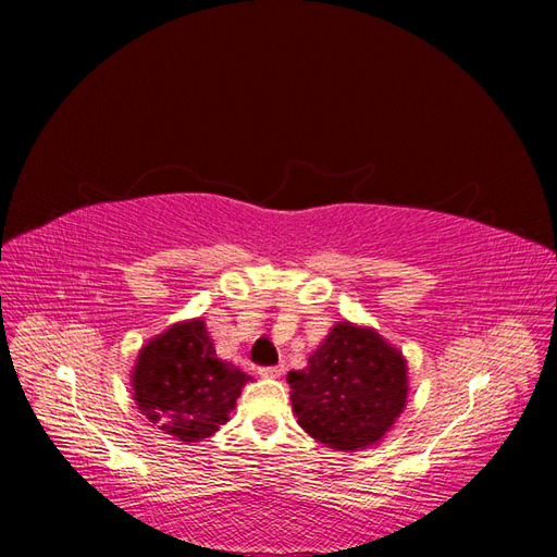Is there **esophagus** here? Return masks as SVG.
Wrapping results in <instances>:
<instances>
[{
    "label": "esophagus",
    "instance_id": "1",
    "mask_svg": "<svg viewBox=\"0 0 557 557\" xmlns=\"http://www.w3.org/2000/svg\"><path fill=\"white\" fill-rule=\"evenodd\" d=\"M258 374L264 379H278L283 374V364H274V367H260Z\"/></svg>",
    "mask_w": 557,
    "mask_h": 557
}]
</instances>
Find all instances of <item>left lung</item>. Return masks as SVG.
<instances>
[{"instance_id":"1","label":"left lung","mask_w":557,"mask_h":557,"mask_svg":"<svg viewBox=\"0 0 557 557\" xmlns=\"http://www.w3.org/2000/svg\"><path fill=\"white\" fill-rule=\"evenodd\" d=\"M401 350L356 323H336L288 374L299 428L334 450H362L383 440L407 407L409 376Z\"/></svg>"}]
</instances>
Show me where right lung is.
<instances>
[{
    "label": "right lung",
    "mask_w": 557,
    "mask_h": 557,
    "mask_svg": "<svg viewBox=\"0 0 557 557\" xmlns=\"http://www.w3.org/2000/svg\"><path fill=\"white\" fill-rule=\"evenodd\" d=\"M250 381L239 367L215 356L201 318L153 336L132 369L139 411L178 442H201L225 425Z\"/></svg>",
    "instance_id": "add662e5"
}]
</instances>
